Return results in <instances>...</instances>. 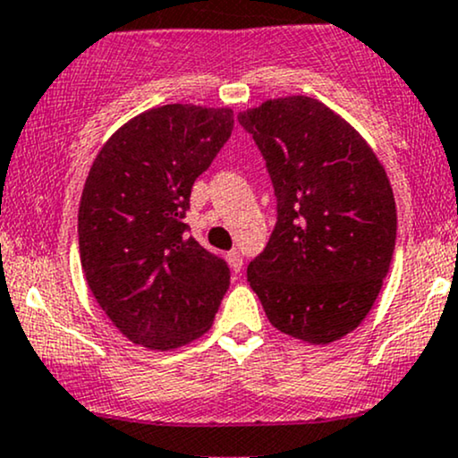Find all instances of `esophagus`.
<instances>
[{
	"instance_id": "esophagus-1",
	"label": "esophagus",
	"mask_w": 458,
	"mask_h": 458,
	"mask_svg": "<svg viewBox=\"0 0 458 458\" xmlns=\"http://www.w3.org/2000/svg\"><path fill=\"white\" fill-rule=\"evenodd\" d=\"M225 259H228L230 267H233V271L239 273L241 269H243V256H241V251H239V250L228 251V256H225Z\"/></svg>"
}]
</instances>
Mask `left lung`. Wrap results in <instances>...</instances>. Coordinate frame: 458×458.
<instances>
[{
    "instance_id": "left-lung-1",
    "label": "left lung",
    "mask_w": 458,
    "mask_h": 458,
    "mask_svg": "<svg viewBox=\"0 0 458 458\" xmlns=\"http://www.w3.org/2000/svg\"><path fill=\"white\" fill-rule=\"evenodd\" d=\"M276 193L269 243L247 282L273 327L312 344L353 331L381 291L396 245L386 170L317 98H273L239 114Z\"/></svg>"
}]
</instances>
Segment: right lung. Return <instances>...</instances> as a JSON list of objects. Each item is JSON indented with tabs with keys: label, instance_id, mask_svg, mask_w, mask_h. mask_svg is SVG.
<instances>
[{
	"label": "right lung",
	"instance_id": "1",
	"mask_svg": "<svg viewBox=\"0 0 458 458\" xmlns=\"http://www.w3.org/2000/svg\"><path fill=\"white\" fill-rule=\"evenodd\" d=\"M233 127V109L163 105L115 131L92 163L79 256L94 299L131 343L170 351L211 327L228 262L182 219L193 182Z\"/></svg>",
	"mask_w": 458,
	"mask_h": 458
}]
</instances>
